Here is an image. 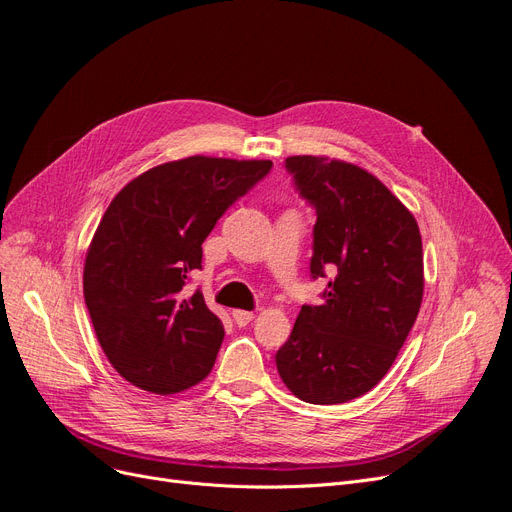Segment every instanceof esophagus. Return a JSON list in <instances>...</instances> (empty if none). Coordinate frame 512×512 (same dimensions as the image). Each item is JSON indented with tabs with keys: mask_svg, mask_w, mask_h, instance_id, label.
Instances as JSON below:
<instances>
[{
	"mask_svg": "<svg viewBox=\"0 0 512 512\" xmlns=\"http://www.w3.org/2000/svg\"><path fill=\"white\" fill-rule=\"evenodd\" d=\"M232 318L238 326H247L255 318V314H253V311H247V309H234Z\"/></svg>",
	"mask_w": 512,
	"mask_h": 512,
	"instance_id": "esophagus-1",
	"label": "esophagus"
}]
</instances>
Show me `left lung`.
Returning a JSON list of instances; mask_svg holds the SVG:
<instances>
[{"label":"left lung","instance_id":"1","mask_svg":"<svg viewBox=\"0 0 512 512\" xmlns=\"http://www.w3.org/2000/svg\"><path fill=\"white\" fill-rule=\"evenodd\" d=\"M301 198L316 209L311 278L322 305H303L276 351L280 379L307 404H345L395 362L422 303V240L414 215L374 175L326 157H288Z\"/></svg>","mask_w":512,"mask_h":512}]
</instances>
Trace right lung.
<instances>
[{"label": "right lung", "instance_id": "1", "mask_svg": "<svg viewBox=\"0 0 512 512\" xmlns=\"http://www.w3.org/2000/svg\"><path fill=\"white\" fill-rule=\"evenodd\" d=\"M272 161L188 157L148 169L108 205L83 268L85 305L125 381L169 395L211 372L224 326L203 293L182 291L203 242Z\"/></svg>", "mask_w": 512, "mask_h": 512}]
</instances>
